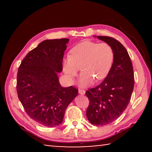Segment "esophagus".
Returning <instances> with one entry per match:
<instances>
[{
  "instance_id": "34e87169",
  "label": "esophagus",
  "mask_w": 152,
  "mask_h": 152,
  "mask_svg": "<svg viewBox=\"0 0 152 152\" xmlns=\"http://www.w3.org/2000/svg\"><path fill=\"white\" fill-rule=\"evenodd\" d=\"M85 91H84V89H80V88H79V90H78V92L80 94H85Z\"/></svg>"
}]
</instances>
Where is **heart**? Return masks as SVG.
<instances>
[{
  "label": "heart",
  "mask_w": 152,
  "mask_h": 152,
  "mask_svg": "<svg viewBox=\"0 0 152 152\" xmlns=\"http://www.w3.org/2000/svg\"><path fill=\"white\" fill-rule=\"evenodd\" d=\"M115 53L107 43L85 41L72 49L70 55L64 61L63 70L70 81H72L80 68L82 85L91 84L106 78L111 70Z\"/></svg>",
  "instance_id": "obj_1"
}]
</instances>
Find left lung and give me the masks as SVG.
<instances>
[{
	"instance_id": "1",
	"label": "left lung",
	"mask_w": 152,
	"mask_h": 152,
	"mask_svg": "<svg viewBox=\"0 0 152 152\" xmlns=\"http://www.w3.org/2000/svg\"><path fill=\"white\" fill-rule=\"evenodd\" d=\"M113 49L111 70L99 85L86 92L89 100L86 117L92 124L105 125L119 118L131 100L134 73L127 51L119 41L108 36H97Z\"/></svg>"
}]
</instances>
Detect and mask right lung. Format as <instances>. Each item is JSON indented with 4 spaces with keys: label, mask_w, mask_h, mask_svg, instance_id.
Masks as SVG:
<instances>
[{
    "label": "right lung",
    "mask_w": 152,
    "mask_h": 152,
    "mask_svg": "<svg viewBox=\"0 0 152 152\" xmlns=\"http://www.w3.org/2000/svg\"><path fill=\"white\" fill-rule=\"evenodd\" d=\"M68 42L66 38L43 41L27 53L18 70L19 101L29 117L45 127L62 123L66 108L78 93L72 86H61L57 74L62 71Z\"/></svg>",
    "instance_id": "add662e5"
}]
</instances>
